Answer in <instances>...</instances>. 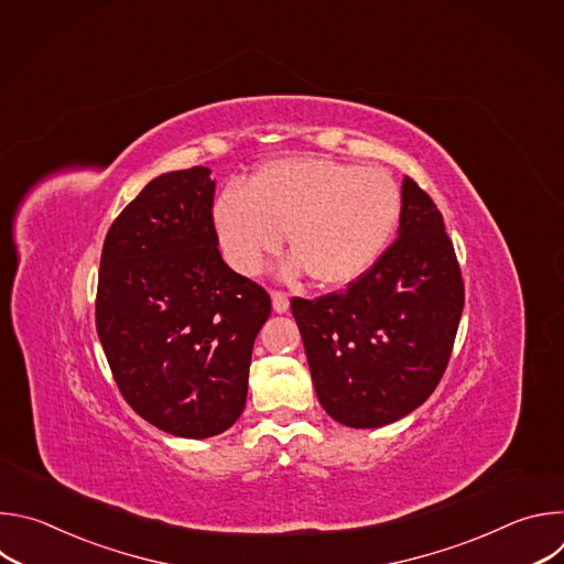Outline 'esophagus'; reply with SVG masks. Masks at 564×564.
<instances>
[{"mask_svg":"<svg viewBox=\"0 0 564 564\" xmlns=\"http://www.w3.org/2000/svg\"><path fill=\"white\" fill-rule=\"evenodd\" d=\"M272 307L276 314H283L290 307V299L283 292H272Z\"/></svg>","mask_w":564,"mask_h":564,"instance_id":"34e87169","label":"esophagus"}]
</instances>
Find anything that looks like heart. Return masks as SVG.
<instances>
[{
	"label": "heart",
	"mask_w": 564,
	"mask_h": 564,
	"mask_svg": "<svg viewBox=\"0 0 564 564\" xmlns=\"http://www.w3.org/2000/svg\"><path fill=\"white\" fill-rule=\"evenodd\" d=\"M399 212V187L383 170L292 155L261 165L248 192H220L212 225L223 259L238 274H259L288 234L285 276L307 272L318 288L341 290L383 257Z\"/></svg>",
	"instance_id": "b5f03b06"
}]
</instances>
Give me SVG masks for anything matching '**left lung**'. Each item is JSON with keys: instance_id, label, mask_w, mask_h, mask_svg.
Returning <instances> with one entry per match:
<instances>
[{"instance_id": "left-lung-1", "label": "left lung", "mask_w": 564, "mask_h": 564, "mask_svg": "<svg viewBox=\"0 0 564 564\" xmlns=\"http://www.w3.org/2000/svg\"><path fill=\"white\" fill-rule=\"evenodd\" d=\"M462 307L442 214L404 178L397 238L375 268L346 292L292 301L318 404L350 429L420 409L446 370Z\"/></svg>"}]
</instances>
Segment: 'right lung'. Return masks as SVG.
<instances>
[{
	"label": "right lung",
	"mask_w": 564,
	"mask_h": 564,
	"mask_svg": "<svg viewBox=\"0 0 564 564\" xmlns=\"http://www.w3.org/2000/svg\"><path fill=\"white\" fill-rule=\"evenodd\" d=\"M212 170L170 172L113 220L96 328L129 406L185 440L227 431L246 409L252 348L270 296L220 257Z\"/></svg>",
	"instance_id": "1"
}]
</instances>
